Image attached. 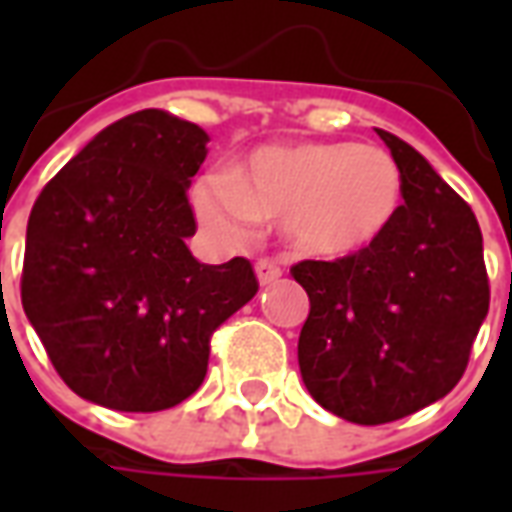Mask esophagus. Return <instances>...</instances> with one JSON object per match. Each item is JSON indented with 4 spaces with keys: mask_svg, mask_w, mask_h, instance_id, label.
Returning a JSON list of instances; mask_svg holds the SVG:
<instances>
[{
    "mask_svg": "<svg viewBox=\"0 0 512 512\" xmlns=\"http://www.w3.org/2000/svg\"><path fill=\"white\" fill-rule=\"evenodd\" d=\"M257 279H260V285H271V282H277L282 277V268H279L277 260H271V257H260L255 263Z\"/></svg>",
    "mask_w": 512,
    "mask_h": 512,
    "instance_id": "34e87169",
    "label": "esophagus"
}]
</instances>
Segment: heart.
<instances>
[{"label": "heart", "mask_w": 512, "mask_h": 512, "mask_svg": "<svg viewBox=\"0 0 512 512\" xmlns=\"http://www.w3.org/2000/svg\"><path fill=\"white\" fill-rule=\"evenodd\" d=\"M400 205V172L384 150L351 142L257 147L224 183L194 189L205 227L241 235L246 222L285 224L301 252L345 257L386 233Z\"/></svg>", "instance_id": "1"}]
</instances>
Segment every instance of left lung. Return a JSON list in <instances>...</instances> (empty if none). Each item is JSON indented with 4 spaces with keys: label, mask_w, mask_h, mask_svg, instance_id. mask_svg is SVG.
Instances as JSON below:
<instances>
[{
    "label": "left lung",
    "mask_w": 512,
    "mask_h": 512,
    "mask_svg": "<svg viewBox=\"0 0 512 512\" xmlns=\"http://www.w3.org/2000/svg\"><path fill=\"white\" fill-rule=\"evenodd\" d=\"M403 205L356 255L290 268L310 296L299 367L310 395L356 425H384L458 384L488 315L483 233L417 150L378 128Z\"/></svg>",
    "instance_id": "1"
}]
</instances>
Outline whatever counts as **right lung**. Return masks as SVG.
Returning a JSON list of instances; mask_svg holds the SVG:
<instances>
[{
    "instance_id": "1",
    "label": "right lung",
    "mask_w": 512,
    "mask_h": 512,
    "mask_svg": "<svg viewBox=\"0 0 512 512\" xmlns=\"http://www.w3.org/2000/svg\"><path fill=\"white\" fill-rule=\"evenodd\" d=\"M208 134L161 109L117 120L43 186L27 224L21 304L84 400L164 411L200 389L211 334L257 293L246 257L194 260L191 178Z\"/></svg>"
}]
</instances>
